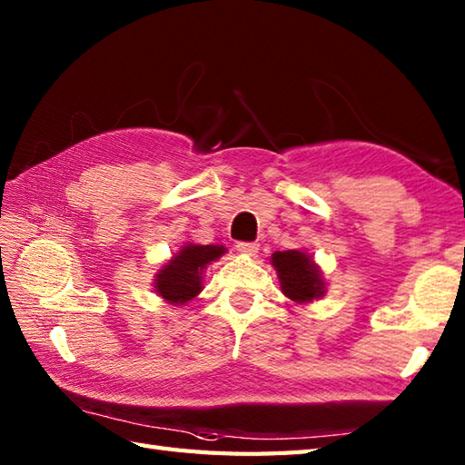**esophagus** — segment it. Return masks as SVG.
<instances>
[{
    "mask_svg": "<svg viewBox=\"0 0 465 465\" xmlns=\"http://www.w3.org/2000/svg\"><path fill=\"white\" fill-rule=\"evenodd\" d=\"M235 248H238L240 253L255 255V253H258V250H260V243L258 242H238V245H235Z\"/></svg>",
    "mask_w": 465,
    "mask_h": 465,
    "instance_id": "esophagus-1",
    "label": "esophagus"
}]
</instances>
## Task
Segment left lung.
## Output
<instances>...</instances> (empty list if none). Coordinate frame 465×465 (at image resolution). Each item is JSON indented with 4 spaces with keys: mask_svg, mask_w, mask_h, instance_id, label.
<instances>
[{
    "mask_svg": "<svg viewBox=\"0 0 465 465\" xmlns=\"http://www.w3.org/2000/svg\"><path fill=\"white\" fill-rule=\"evenodd\" d=\"M272 263L278 270L282 290L293 302H312L323 293V282L310 255L298 250L275 252Z\"/></svg>",
    "mask_w": 465,
    "mask_h": 465,
    "instance_id": "obj_1",
    "label": "left lung"
}]
</instances>
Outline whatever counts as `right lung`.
Returning <instances> with one entry per match:
<instances>
[{
    "label": "right lung",
    "mask_w": 465,
    "mask_h": 465,
    "mask_svg": "<svg viewBox=\"0 0 465 465\" xmlns=\"http://www.w3.org/2000/svg\"><path fill=\"white\" fill-rule=\"evenodd\" d=\"M225 252L222 245H185L155 280V290L170 303H187L202 292L205 265Z\"/></svg>",
    "instance_id": "right-lung-1"
}]
</instances>
